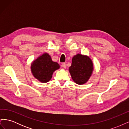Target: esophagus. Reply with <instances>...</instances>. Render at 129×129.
Instances as JSON below:
<instances>
[{"label": "esophagus", "mask_w": 129, "mask_h": 129, "mask_svg": "<svg viewBox=\"0 0 129 129\" xmlns=\"http://www.w3.org/2000/svg\"><path fill=\"white\" fill-rule=\"evenodd\" d=\"M62 67H63L64 68H66V67H67V66H66V63H62Z\"/></svg>", "instance_id": "obj_1"}]
</instances>
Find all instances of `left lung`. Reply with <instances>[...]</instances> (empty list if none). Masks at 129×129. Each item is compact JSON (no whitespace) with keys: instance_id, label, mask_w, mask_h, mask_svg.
<instances>
[{"instance_id":"obj_1","label":"left lung","mask_w":129,"mask_h":129,"mask_svg":"<svg viewBox=\"0 0 129 129\" xmlns=\"http://www.w3.org/2000/svg\"><path fill=\"white\" fill-rule=\"evenodd\" d=\"M92 69L90 58L81 54H77L73 57L72 66L69 68L73 81L78 84H83L88 81Z\"/></svg>"}]
</instances>
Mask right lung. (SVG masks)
<instances>
[{"mask_svg": "<svg viewBox=\"0 0 129 129\" xmlns=\"http://www.w3.org/2000/svg\"><path fill=\"white\" fill-rule=\"evenodd\" d=\"M59 68V64L53 61L47 53H45L33 61L31 66L34 76L42 83L48 82L52 78L53 72Z\"/></svg>", "mask_w": 129, "mask_h": 129, "instance_id": "obj_1", "label": "right lung"}]
</instances>
